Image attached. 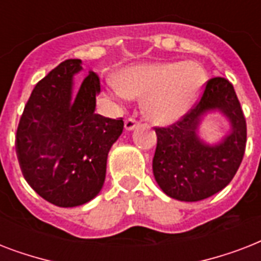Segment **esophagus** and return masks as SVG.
<instances>
[{
	"mask_svg": "<svg viewBox=\"0 0 261 261\" xmlns=\"http://www.w3.org/2000/svg\"><path fill=\"white\" fill-rule=\"evenodd\" d=\"M137 126H138V122H137L134 118H128L126 122H124V128H126V131L134 130Z\"/></svg>",
	"mask_w": 261,
	"mask_h": 261,
	"instance_id": "34e87169",
	"label": "esophagus"
}]
</instances>
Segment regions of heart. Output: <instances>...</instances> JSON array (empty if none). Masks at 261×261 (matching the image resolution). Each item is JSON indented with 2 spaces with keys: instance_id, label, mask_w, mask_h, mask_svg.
Masks as SVG:
<instances>
[{
  "instance_id": "obj_1",
  "label": "heart",
  "mask_w": 261,
  "mask_h": 261,
  "mask_svg": "<svg viewBox=\"0 0 261 261\" xmlns=\"http://www.w3.org/2000/svg\"><path fill=\"white\" fill-rule=\"evenodd\" d=\"M206 81V70L192 61L138 63L119 70L114 88L123 97H142L141 107L147 120L167 126L190 111Z\"/></svg>"
}]
</instances>
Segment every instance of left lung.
<instances>
[{"mask_svg":"<svg viewBox=\"0 0 261 261\" xmlns=\"http://www.w3.org/2000/svg\"><path fill=\"white\" fill-rule=\"evenodd\" d=\"M219 112L231 131L218 144L204 143L198 126L207 113ZM153 173L160 188L181 202H198L223 190L234 177L247 143V123L234 88L226 79L207 81L199 102L167 128L155 127Z\"/></svg>","mask_w":261,"mask_h":261,"instance_id":"8db88e82","label":"left lung"}]
</instances>
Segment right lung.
<instances>
[{
	"instance_id": "obj_1",
	"label": "right lung",
	"mask_w": 261,
	"mask_h": 261,
	"mask_svg": "<svg viewBox=\"0 0 261 261\" xmlns=\"http://www.w3.org/2000/svg\"><path fill=\"white\" fill-rule=\"evenodd\" d=\"M81 59H66L34 88L16 134L21 172L36 194L59 207H75L97 196L107 157L123 131V120L94 112L100 80L89 71L75 87Z\"/></svg>"
}]
</instances>
